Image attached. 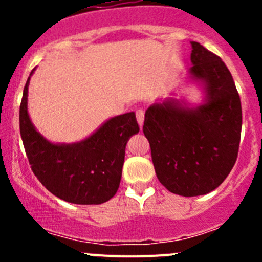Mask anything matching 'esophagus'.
Wrapping results in <instances>:
<instances>
[{
	"label": "esophagus",
	"instance_id": "34e87169",
	"mask_svg": "<svg viewBox=\"0 0 262 262\" xmlns=\"http://www.w3.org/2000/svg\"><path fill=\"white\" fill-rule=\"evenodd\" d=\"M136 119H138V123L139 126L143 127L144 124V111L140 108V110H136Z\"/></svg>",
	"mask_w": 262,
	"mask_h": 262
}]
</instances>
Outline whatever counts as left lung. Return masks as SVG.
Segmentation results:
<instances>
[{
  "label": "left lung",
  "instance_id": "left-lung-1",
  "mask_svg": "<svg viewBox=\"0 0 262 262\" xmlns=\"http://www.w3.org/2000/svg\"><path fill=\"white\" fill-rule=\"evenodd\" d=\"M187 82L201 88V103L177 93L159 98L145 111L143 133L151 145L159 181L170 193L205 195L230 174L242 134V103L222 59L190 41Z\"/></svg>",
  "mask_w": 262,
  "mask_h": 262
}]
</instances>
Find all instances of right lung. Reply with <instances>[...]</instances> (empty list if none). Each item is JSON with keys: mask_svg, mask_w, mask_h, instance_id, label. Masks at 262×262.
Returning <instances> with one entry per match:
<instances>
[{"mask_svg": "<svg viewBox=\"0 0 262 262\" xmlns=\"http://www.w3.org/2000/svg\"><path fill=\"white\" fill-rule=\"evenodd\" d=\"M34 71L27 78L19 107L20 138L32 172L48 191L66 202H107L119 187L127 142L139 133L135 113L110 118L80 142H50L29 115L27 97Z\"/></svg>", "mask_w": 262, "mask_h": 262, "instance_id": "1", "label": "right lung"}]
</instances>
